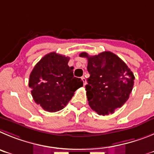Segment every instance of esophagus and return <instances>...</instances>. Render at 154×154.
Masks as SVG:
<instances>
[{
	"label": "esophagus",
	"mask_w": 154,
	"mask_h": 154,
	"mask_svg": "<svg viewBox=\"0 0 154 154\" xmlns=\"http://www.w3.org/2000/svg\"><path fill=\"white\" fill-rule=\"evenodd\" d=\"M81 80H82L83 84H84V86L86 84V78L84 77H81Z\"/></svg>",
	"instance_id": "1"
}]
</instances>
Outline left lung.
Here are the masks:
<instances>
[{
    "label": "left lung",
    "mask_w": 154,
    "mask_h": 154,
    "mask_svg": "<svg viewBox=\"0 0 154 154\" xmlns=\"http://www.w3.org/2000/svg\"><path fill=\"white\" fill-rule=\"evenodd\" d=\"M87 58V70L90 77L86 85L88 103L99 115L114 113L128 100L134 87L133 72L123 60L110 51L89 56L86 52L80 54Z\"/></svg>",
    "instance_id": "1"
}]
</instances>
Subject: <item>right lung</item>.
<instances>
[{"label":"right lung","mask_w":154,"mask_h":154,"mask_svg":"<svg viewBox=\"0 0 154 154\" xmlns=\"http://www.w3.org/2000/svg\"><path fill=\"white\" fill-rule=\"evenodd\" d=\"M69 60L68 57L51 52L41 58L30 73L29 87L34 100L46 111L62 110L83 86L81 79L74 77Z\"/></svg>","instance_id":"right-lung-1"}]
</instances>
